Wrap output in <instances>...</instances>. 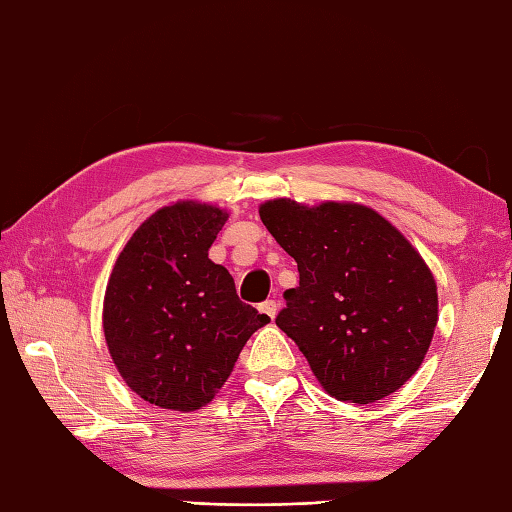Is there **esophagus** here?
<instances>
[{
    "instance_id": "esophagus-1",
    "label": "esophagus",
    "mask_w": 512,
    "mask_h": 512,
    "mask_svg": "<svg viewBox=\"0 0 512 512\" xmlns=\"http://www.w3.org/2000/svg\"><path fill=\"white\" fill-rule=\"evenodd\" d=\"M258 310H260V314H265V316H269V318H274V316L278 314V303L274 301V298H269V301H265V303H260V305H258Z\"/></svg>"
}]
</instances>
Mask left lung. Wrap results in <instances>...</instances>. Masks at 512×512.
Masks as SVG:
<instances>
[{
  "label": "left lung",
  "mask_w": 512,
  "mask_h": 512,
  "mask_svg": "<svg viewBox=\"0 0 512 512\" xmlns=\"http://www.w3.org/2000/svg\"><path fill=\"white\" fill-rule=\"evenodd\" d=\"M260 220L298 265L276 325L334 399L374 403L419 370L437 325V285L414 247L352 202L269 200Z\"/></svg>",
  "instance_id": "8db88e82"
}]
</instances>
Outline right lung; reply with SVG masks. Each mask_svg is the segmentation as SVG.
<instances>
[{
    "label": "right lung",
    "mask_w": 512,
    "mask_h": 512,
    "mask_svg": "<svg viewBox=\"0 0 512 512\" xmlns=\"http://www.w3.org/2000/svg\"><path fill=\"white\" fill-rule=\"evenodd\" d=\"M227 214L176 202L124 245L104 294V336L129 388L158 408L191 412L214 399L240 350L269 316L243 303L209 260Z\"/></svg>",
    "instance_id": "1"
}]
</instances>
